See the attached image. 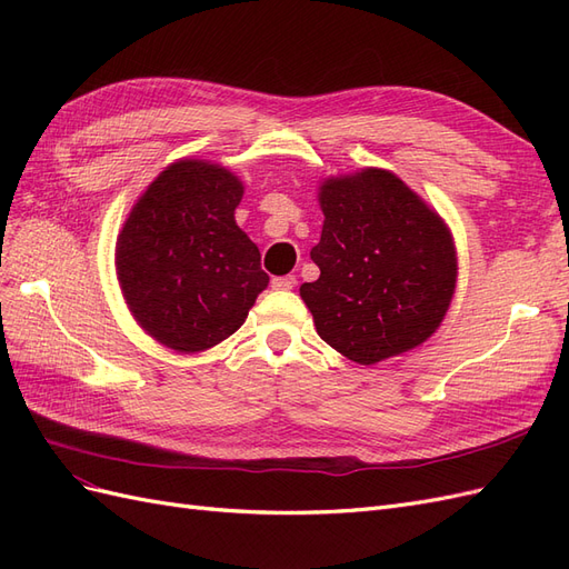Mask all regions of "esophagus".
<instances>
[{
  "instance_id": "34e87169",
  "label": "esophagus",
  "mask_w": 569,
  "mask_h": 569,
  "mask_svg": "<svg viewBox=\"0 0 569 569\" xmlns=\"http://www.w3.org/2000/svg\"><path fill=\"white\" fill-rule=\"evenodd\" d=\"M272 289H278V291H289V289H295L297 287V278L295 274H282V278H272Z\"/></svg>"
}]
</instances>
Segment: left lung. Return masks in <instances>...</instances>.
<instances>
[{
    "label": "left lung",
    "instance_id": "1",
    "mask_svg": "<svg viewBox=\"0 0 569 569\" xmlns=\"http://www.w3.org/2000/svg\"><path fill=\"white\" fill-rule=\"evenodd\" d=\"M320 268L299 295L316 330L353 363L375 366L432 337L458 282L446 220L391 170L363 168L318 187Z\"/></svg>",
    "mask_w": 569,
    "mask_h": 569
}]
</instances>
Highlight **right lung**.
I'll return each instance as SVG.
<instances>
[{
  "label": "right lung",
  "mask_w": 569,
  "mask_h": 569,
  "mask_svg": "<svg viewBox=\"0 0 569 569\" xmlns=\"http://www.w3.org/2000/svg\"><path fill=\"white\" fill-rule=\"evenodd\" d=\"M244 184L226 166L180 159L130 209L116 274L132 318L163 347L201 353L234 335L270 278L237 226Z\"/></svg>",
  "instance_id": "add662e5"
}]
</instances>
